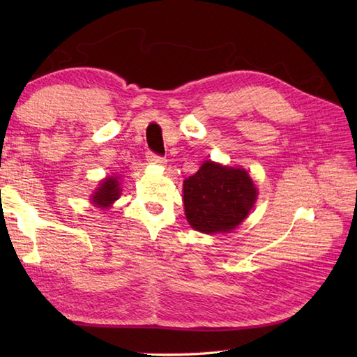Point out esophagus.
<instances>
[{"instance_id": "34e87169", "label": "esophagus", "mask_w": 357, "mask_h": 357, "mask_svg": "<svg viewBox=\"0 0 357 357\" xmlns=\"http://www.w3.org/2000/svg\"><path fill=\"white\" fill-rule=\"evenodd\" d=\"M147 161L150 164H156V165H164L167 162V159L164 156H159L153 151H147Z\"/></svg>"}]
</instances>
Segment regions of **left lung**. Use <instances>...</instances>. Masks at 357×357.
Here are the masks:
<instances>
[{
    "label": "left lung",
    "mask_w": 357,
    "mask_h": 357,
    "mask_svg": "<svg viewBox=\"0 0 357 357\" xmlns=\"http://www.w3.org/2000/svg\"><path fill=\"white\" fill-rule=\"evenodd\" d=\"M256 195L245 170L206 161L184 181L187 221L202 233L230 231L247 218Z\"/></svg>",
    "instance_id": "1"
}]
</instances>
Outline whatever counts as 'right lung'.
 I'll return each mask as SVG.
<instances>
[{"label":"right lung","mask_w":357,"mask_h":357,"mask_svg":"<svg viewBox=\"0 0 357 357\" xmlns=\"http://www.w3.org/2000/svg\"><path fill=\"white\" fill-rule=\"evenodd\" d=\"M121 195L119 183L116 178H107L104 183L98 187V190L93 195V204L100 207H109L113 201H116Z\"/></svg>","instance_id":"obj_1"}]
</instances>
